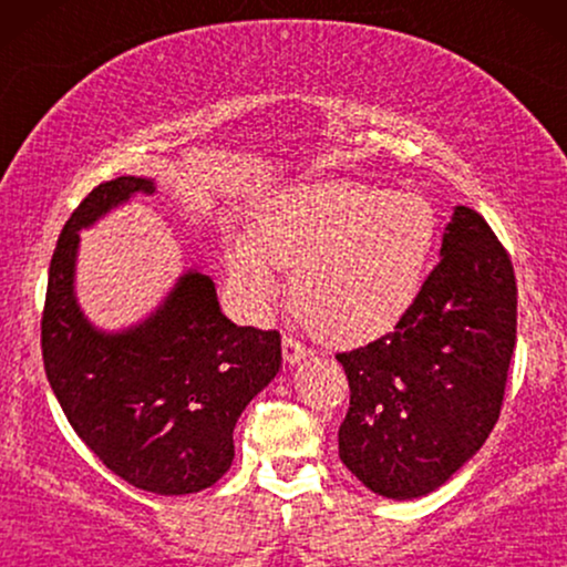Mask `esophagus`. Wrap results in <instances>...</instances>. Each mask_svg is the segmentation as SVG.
I'll use <instances>...</instances> for the list:
<instances>
[{
    "label": "esophagus",
    "mask_w": 567,
    "mask_h": 567,
    "mask_svg": "<svg viewBox=\"0 0 567 567\" xmlns=\"http://www.w3.org/2000/svg\"><path fill=\"white\" fill-rule=\"evenodd\" d=\"M307 355H309V348L301 346L297 338H284V363L293 367V363L305 361Z\"/></svg>",
    "instance_id": "1"
}]
</instances>
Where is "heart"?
Segmentation results:
<instances>
[{"instance_id": "heart-1", "label": "heart", "mask_w": 567, "mask_h": 567, "mask_svg": "<svg viewBox=\"0 0 567 567\" xmlns=\"http://www.w3.org/2000/svg\"><path fill=\"white\" fill-rule=\"evenodd\" d=\"M439 237L436 208L423 193L369 183L320 181L278 193L255 235L227 250V278L245 312L262 315L291 268V305L330 343L359 346L386 336L421 297Z\"/></svg>"}]
</instances>
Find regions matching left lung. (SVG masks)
<instances>
[{
  "label": "left lung",
  "mask_w": 567,
  "mask_h": 567,
  "mask_svg": "<svg viewBox=\"0 0 567 567\" xmlns=\"http://www.w3.org/2000/svg\"><path fill=\"white\" fill-rule=\"evenodd\" d=\"M516 343V278L487 221L456 206L441 260L392 332L338 353L351 408L340 460L371 493L423 498L480 452Z\"/></svg>",
  "instance_id": "obj_1"
}]
</instances>
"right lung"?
Returning a JSON list of instances; mask_svg holds the SVG:
<instances>
[{
	"mask_svg": "<svg viewBox=\"0 0 567 567\" xmlns=\"http://www.w3.org/2000/svg\"><path fill=\"white\" fill-rule=\"evenodd\" d=\"M152 177L100 183L61 229L41 320L43 367L61 410L100 462L138 491L188 495L235 460V425L281 369L276 330L237 328L204 270L177 276L159 307L123 330L95 328L76 301L80 231Z\"/></svg>",
	"mask_w": 567,
	"mask_h": 567,
	"instance_id": "1",
	"label": "right lung"
}]
</instances>
